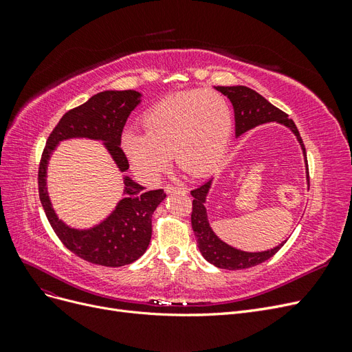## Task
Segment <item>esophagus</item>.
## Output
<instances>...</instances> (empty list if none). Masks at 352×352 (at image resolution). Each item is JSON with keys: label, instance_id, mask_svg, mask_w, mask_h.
Returning a JSON list of instances; mask_svg holds the SVG:
<instances>
[{"label": "esophagus", "instance_id": "esophagus-1", "mask_svg": "<svg viewBox=\"0 0 352 352\" xmlns=\"http://www.w3.org/2000/svg\"><path fill=\"white\" fill-rule=\"evenodd\" d=\"M164 190H166V194H172V192H184V194H186L188 192V188H185V186H173V185H166L164 186Z\"/></svg>", "mask_w": 352, "mask_h": 352}]
</instances>
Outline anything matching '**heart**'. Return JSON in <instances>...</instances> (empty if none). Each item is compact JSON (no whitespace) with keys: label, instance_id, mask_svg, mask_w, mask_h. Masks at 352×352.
Masks as SVG:
<instances>
[{"label":"heart","instance_id":"b5f03b06","mask_svg":"<svg viewBox=\"0 0 352 352\" xmlns=\"http://www.w3.org/2000/svg\"><path fill=\"white\" fill-rule=\"evenodd\" d=\"M141 123L144 132L123 133L122 150L146 184L157 182L170 152L189 175H207L225 155L233 129L229 102L214 91L170 95L148 109Z\"/></svg>","mask_w":352,"mask_h":352}]
</instances>
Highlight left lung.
I'll list each match as a JSON object with an SVG mask.
<instances>
[{
	"mask_svg": "<svg viewBox=\"0 0 352 352\" xmlns=\"http://www.w3.org/2000/svg\"><path fill=\"white\" fill-rule=\"evenodd\" d=\"M216 91L221 92L225 97H228L232 102L233 114H235V136L239 138L245 132H248L254 127L265 124V123H278L285 126L286 129H289L295 138L298 144L301 146L304 164H305V179H307V188H310V179H308V164H307V154L305 146L302 144V140L298 132L295 123L287 119V114L276 109L273 104H270L265 100L263 95L255 92L254 89L248 87H242V85H235V87H216ZM214 177L208 179L206 184H202L199 188L190 190V195L194 197L192 202V216H190V221H192V229L197 236L198 248L208 263L216 265L219 269L226 270H241L254 267L278 252L287 239L276 245L272 250L265 251H257V252H248L238 250L232 245L221 241L212 228L210 226V220L207 214V198L211 190Z\"/></svg>",
	"mask_w": 352,
	"mask_h": 352,
	"instance_id": "8db88e82",
	"label": "left lung"
}]
</instances>
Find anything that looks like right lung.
Listing matches in <instances>:
<instances>
[{
  "instance_id": "add662e5",
  "label": "right lung",
  "mask_w": 352,
  "mask_h": 352,
  "mask_svg": "<svg viewBox=\"0 0 352 352\" xmlns=\"http://www.w3.org/2000/svg\"><path fill=\"white\" fill-rule=\"evenodd\" d=\"M141 101L142 94L133 89H110L94 95L61 117L48 138L39 164V199L56 235L78 257L105 267H122L145 254L151 241V217L166 199L164 190H145L146 188L124 175L123 198L110 214L91 228H73L52 207L47 186L48 164L63 141L91 140L102 142L116 167L124 173L129 163L120 148L122 131Z\"/></svg>"
}]
</instances>
